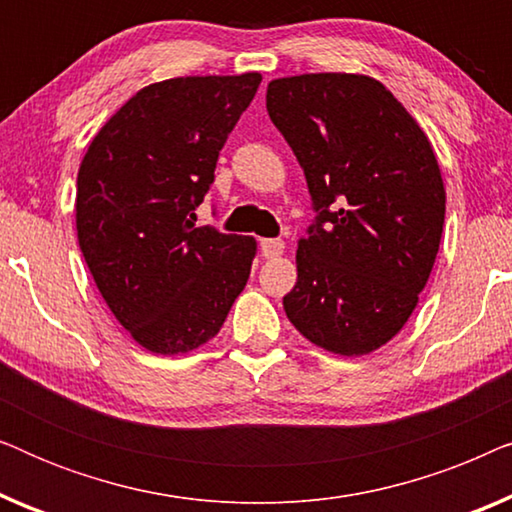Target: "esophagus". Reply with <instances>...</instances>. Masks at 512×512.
Instances as JSON below:
<instances>
[{
  "instance_id": "34e87169",
  "label": "esophagus",
  "mask_w": 512,
  "mask_h": 512,
  "mask_svg": "<svg viewBox=\"0 0 512 512\" xmlns=\"http://www.w3.org/2000/svg\"><path fill=\"white\" fill-rule=\"evenodd\" d=\"M261 254L265 258H277L284 254V242L282 240H261Z\"/></svg>"
}]
</instances>
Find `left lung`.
Returning <instances> with one entry per match:
<instances>
[{"label":"left lung","mask_w":512,"mask_h":512,"mask_svg":"<svg viewBox=\"0 0 512 512\" xmlns=\"http://www.w3.org/2000/svg\"><path fill=\"white\" fill-rule=\"evenodd\" d=\"M265 107L317 212L298 240L286 317L326 352H375L410 319L436 263L445 186L429 137L366 74L284 76Z\"/></svg>","instance_id":"8db88e82"}]
</instances>
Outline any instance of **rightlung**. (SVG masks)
<instances>
[{
  "label": "right lung",
  "mask_w": 512,
  "mask_h": 512,
  "mask_svg": "<svg viewBox=\"0 0 512 512\" xmlns=\"http://www.w3.org/2000/svg\"><path fill=\"white\" fill-rule=\"evenodd\" d=\"M261 74L179 76L132 95L90 142L76 235L102 298L153 354H188L221 331L256 240L195 228L219 151Z\"/></svg>",
  "instance_id": "add662e5"
}]
</instances>
